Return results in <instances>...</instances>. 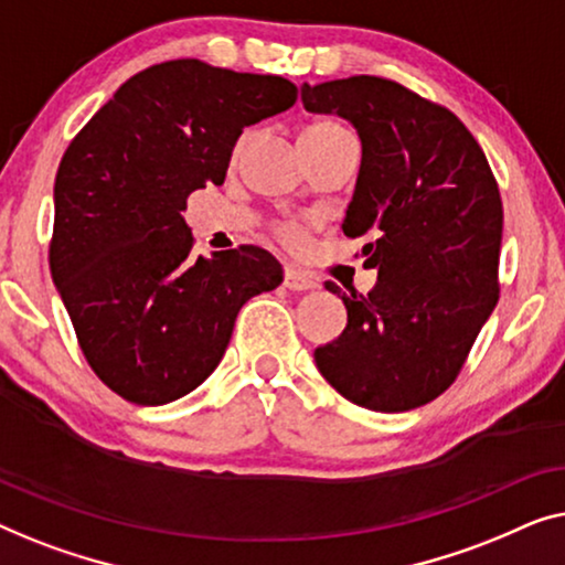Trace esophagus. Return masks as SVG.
<instances>
[{
  "mask_svg": "<svg viewBox=\"0 0 565 565\" xmlns=\"http://www.w3.org/2000/svg\"><path fill=\"white\" fill-rule=\"evenodd\" d=\"M284 286H286V289H294V291H307V289H315L317 281L307 271H299V268L289 266L284 271Z\"/></svg>",
  "mask_w": 565,
  "mask_h": 565,
  "instance_id": "1",
  "label": "esophagus"
}]
</instances>
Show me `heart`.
Segmentation results:
<instances>
[{
  "mask_svg": "<svg viewBox=\"0 0 565 565\" xmlns=\"http://www.w3.org/2000/svg\"><path fill=\"white\" fill-rule=\"evenodd\" d=\"M340 130H343V127H340L338 122H332V120H315V122H309V125L301 127V132H299V146H301V150H309V148H315L317 142H322L324 138H330V135H335V132H340ZM248 142H250V132L241 135V140L235 142L233 156L241 158V156L245 153V148H248ZM284 233H286V237H291V241L299 235L294 227H286Z\"/></svg>",
  "mask_w": 565,
  "mask_h": 565,
  "instance_id": "b5f03b06",
  "label": "heart"
}]
</instances>
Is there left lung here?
<instances>
[{"mask_svg": "<svg viewBox=\"0 0 565 565\" xmlns=\"http://www.w3.org/2000/svg\"><path fill=\"white\" fill-rule=\"evenodd\" d=\"M307 113L338 115L361 138L343 233L369 237V294H345L348 324L315 363L348 402L409 412L463 369L499 299L502 200L487 156L450 109L402 84L351 76L301 86Z\"/></svg>", "mask_w": 565, "mask_h": 565, "instance_id": "left-lung-1", "label": "left lung"}]
</instances>
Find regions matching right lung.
I'll return each mask as SVG.
<instances>
[{
    "label": "right lung",
    "instance_id": "right-lung-1",
    "mask_svg": "<svg viewBox=\"0 0 565 565\" xmlns=\"http://www.w3.org/2000/svg\"><path fill=\"white\" fill-rule=\"evenodd\" d=\"M284 76L196 58L150 66L71 140L55 173L51 274L94 373L142 407L194 392L250 297L284 281L258 245L192 256L186 196L225 181L243 127L289 109Z\"/></svg>",
    "mask_w": 565,
    "mask_h": 565
}]
</instances>
